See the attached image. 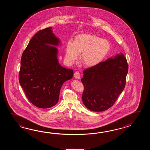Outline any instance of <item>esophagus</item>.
<instances>
[{"label":"esophagus","instance_id":"esophagus-1","mask_svg":"<svg viewBox=\"0 0 150 150\" xmlns=\"http://www.w3.org/2000/svg\"><path fill=\"white\" fill-rule=\"evenodd\" d=\"M74 76L77 79H79L80 78L79 72H75L74 74Z\"/></svg>","mask_w":150,"mask_h":150}]
</instances>
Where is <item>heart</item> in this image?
Returning <instances> with one entry per match:
<instances>
[{"mask_svg": "<svg viewBox=\"0 0 150 150\" xmlns=\"http://www.w3.org/2000/svg\"><path fill=\"white\" fill-rule=\"evenodd\" d=\"M110 45L108 41L89 34H81L74 38L73 43L68 42L66 46L65 58L72 64L81 54V60L88 67L100 63L108 54Z\"/></svg>", "mask_w": 150, "mask_h": 150, "instance_id": "obj_1", "label": "heart"}]
</instances>
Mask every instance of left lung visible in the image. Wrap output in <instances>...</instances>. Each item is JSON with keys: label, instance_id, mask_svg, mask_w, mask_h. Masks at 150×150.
Listing matches in <instances>:
<instances>
[{"label": "left lung", "instance_id": "1", "mask_svg": "<svg viewBox=\"0 0 150 150\" xmlns=\"http://www.w3.org/2000/svg\"><path fill=\"white\" fill-rule=\"evenodd\" d=\"M128 64L123 54L109 58L83 71V103L93 112H102L114 105L126 83Z\"/></svg>", "mask_w": 150, "mask_h": 150}]
</instances>
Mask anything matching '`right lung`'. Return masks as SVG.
<instances>
[{
	"instance_id": "right-lung-1",
	"label": "right lung",
	"mask_w": 150,
	"mask_h": 150,
	"mask_svg": "<svg viewBox=\"0 0 150 150\" xmlns=\"http://www.w3.org/2000/svg\"><path fill=\"white\" fill-rule=\"evenodd\" d=\"M52 27L37 32L30 40L21 59L20 84L29 102L40 108H49L57 104L61 87L74 74L72 69L62 67L58 62L59 41Z\"/></svg>"
}]
</instances>
